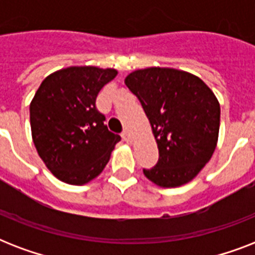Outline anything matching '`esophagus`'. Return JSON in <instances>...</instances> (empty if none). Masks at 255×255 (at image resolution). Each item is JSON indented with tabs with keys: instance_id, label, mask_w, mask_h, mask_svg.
Masks as SVG:
<instances>
[{
	"instance_id": "1",
	"label": "esophagus",
	"mask_w": 255,
	"mask_h": 255,
	"mask_svg": "<svg viewBox=\"0 0 255 255\" xmlns=\"http://www.w3.org/2000/svg\"><path fill=\"white\" fill-rule=\"evenodd\" d=\"M122 137H123L124 141H129V140H131V135H129V131H128V129H124V131L122 132Z\"/></svg>"
}]
</instances>
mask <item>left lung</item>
<instances>
[{
	"label": "left lung",
	"mask_w": 255,
	"mask_h": 255,
	"mask_svg": "<svg viewBox=\"0 0 255 255\" xmlns=\"http://www.w3.org/2000/svg\"><path fill=\"white\" fill-rule=\"evenodd\" d=\"M126 85L140 100L159 148V161L143 169L148 180L174 188L193 180L213 155L220 103L193 74L167 67L136 70Z\"/></svg>",
	"instance_id": "8db88e82"
}]
</instances>
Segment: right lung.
<instances>
[{
	"mask_svg": "<svg viewBox=\"0 0 255 255\" xmlns=\"http://www.w3.org/2000/svg\"><path fill=\"white\" fill-rule=\"evenodd\" d=\"M114 69L73 66L45 78L30 103L34 145L46 167L61 181L83 185L107 165L120 136L108 131L96 108Z\"/></svg>",
	"mask_w": 255,
	"mask_h": 255,
	"instance_id": "1",
	"label": "right lung"
}]
</instances>
